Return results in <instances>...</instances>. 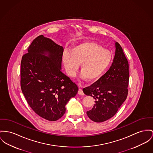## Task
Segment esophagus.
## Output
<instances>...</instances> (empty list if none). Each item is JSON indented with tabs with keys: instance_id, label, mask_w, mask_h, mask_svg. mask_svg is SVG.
<instances>
[{
	"instance_id": "34e87169",
	"label": "esophagus",
	"mask_w": 153,
	"mask_h": 153,
	"mask_svg": "<svg viewBox=\"0 0 153 153\" xmlns=\"http://www.w3.org/2000/svg\"><path fill=\"white\" fill-rule=\"evenodd\" d=\"M78 94H79V95H81V96H83V95L84 94L83 92V91H82V89H79L78 92Z\"/></svg>"
}]
</instances>
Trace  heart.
Returning a JSON list of instances; mask_svg holds the SVG:
<instances>
[{"mask_svg":"<svg viewBox=\"0 0 153 153\" xmlns=\"http://www.w3.org/2000/svg\"><path fill=\"white\" fill-rule=\"evenodd\" d=\"M62 58L68 74L74 76L81 63V77L93 81L98 79L108 68L112 56L96 43L86 42L74 46L70 51H65Z\"/></svg>","mask_w":153,"mask_h":153,"instance_id":"obj_1","label":"heart"}]
</instances>
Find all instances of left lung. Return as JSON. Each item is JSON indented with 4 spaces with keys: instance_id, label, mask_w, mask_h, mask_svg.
Instances as JSON below:
<instances>
[{
    "instance_id": "8db88e82",
    "label": "left lung",
    "mask_w": 153,
    "mask_h": 153,
    "mask_svg": "<svg viewBox=\"0 0 153 153\" xmlns=\"http://www.w3.org/2000/svg\"><path fill=\"white\" fill-rule=\"evenodd\" d=\"M115 51L111 66L91 86L83 89V93L95 99L92 109L86 112L94 122H102L112 117L125 101L129 84V64L122 48L115 42Z\"/></svg>"
}]
</instances>
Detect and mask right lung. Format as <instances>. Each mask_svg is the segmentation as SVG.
Returning <instances> with one entry per match:
<instances>
[{
    "label": "right lung",
    "instance_id": "1",
    "mask_svg": "<svg viewBox=\"0 0 153 153\" xmlns=\"http://www.w3.org/2000/svg\"><path fill=\"white\" fill-rule=\"evenodd\" d=\"M64 49L43 35L36 38L21 62V88L27 102L42 118L55 121L78 91L77 85L61 72Z\"/></svg>",
    "mask_w": 153,
    "mask_h": 153
}]
</instances>
